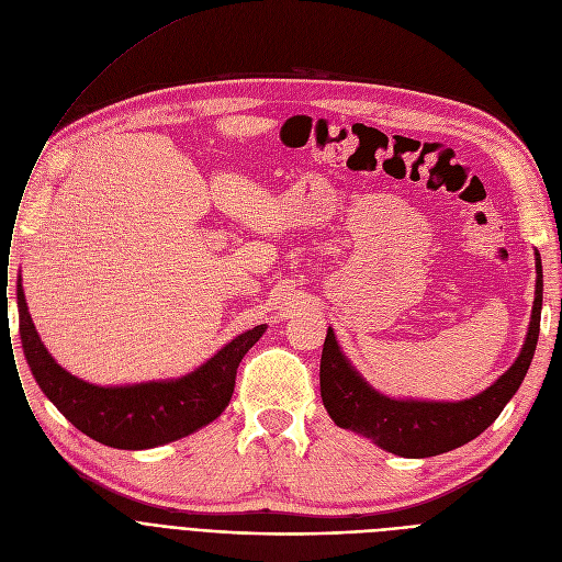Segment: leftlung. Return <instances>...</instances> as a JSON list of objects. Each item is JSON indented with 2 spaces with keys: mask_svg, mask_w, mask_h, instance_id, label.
<instances>
[{
  "mask_svg": "<svg viewBox=\"0 0 562 562\" xmlns=\"http://www.w3.org/2000/svg\"><path fill=\"white\" fill-rule=\"evenodd\" d=\"M536 272V302L524 347L508 372L476 397L465 402L385 397L351 368L338 347L334 328L328 326L319 360V392L326 413L340 428H349L374 440L381 449L404 458L438 456L481 436L513 400L533 360L542 311V262L538 251Z\"/></svg>",
  "mask_w": 562,
  "mask_h": 562,
  "instance_id": "8db88e82",
  "label": "left lung"
}]
</instances>
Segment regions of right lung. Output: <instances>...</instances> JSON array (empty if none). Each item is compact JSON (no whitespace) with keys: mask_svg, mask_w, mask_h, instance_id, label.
Here are the masks:
<instances>
[{"mask_svg":"<svg viewBox=\"0 0 562 562\" xmlns=\"http://www.w3.org/2000/svg\"><path fill=\"white\" fill-rule=\"evenodd\" d=\"M18 308L22 349L47 400L81 434L115 449L168 445L217 419L234 394L243 356L268 328L266 324L249 328L181 379L104 387L72 376L52 358L31 322L20 283Z\"/></svg>","mask_w":562,"mask_h":562,"instance_id":"1","label":"right lung"}]
</instances>
